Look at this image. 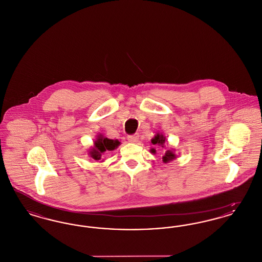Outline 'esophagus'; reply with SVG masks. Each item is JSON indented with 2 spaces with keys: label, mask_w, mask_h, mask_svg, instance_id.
<instances>
[{
  "label": "esophagus",
  "mask_w": 262,
  "mask_h": 262,
  "mask_svg": "<svg viewBox=\"0 0 262 262\" xmlns=\"http://www.w3.org/2000/svg\"><path fill=\"white\" fill-rule=\"evenodd\" d=\"M138 139H139V136L138 135H132V136L127 137V140L129 142H132V143H137Z\"/></svg>",
  "instance_id": "esophagus-1"
}]
</instances>
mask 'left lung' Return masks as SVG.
<instances>
[{"instance_id": "obj_1", "label": "left lung", "mask_w": 262, "mask_h": 262, "mask_svg": "<svg viewBox=\"0 0 262 262\" xmlns=\"http://www.w3.org/2000/svg\"><path fill=\"white\" fill-rule=\"evenodd\" d=\"M165 140H166V137H164L162 134H157L155 137L151 139V143H152L153 145H160V146L164 147ZM150 152L155 154V153H156V150L154 149V148H152V149H150ZM176 158H177V156H176V154H174L172 150H167L166 153H165V155L162 157V161L164 163L171 162V161H173Z\"/></svg>"}]
</instances>
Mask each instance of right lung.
<instances>
[{
	"label": "right lung",
	"mask_w": 262,
	"mask_h": 262,
	"mask_svg": "<svg viewBox=\"0 0 262 262\" xmlns=\"http://www.w3.org/2000/svg\"><path fill=\"white\" fill-rule=\"evenodd\" d=\"M120 141L118 139H110L104 137L102 135L97 136V138L94 141V146L89 150V155L94 160H100L102 154L105 151H112L120 145Z\"/></svg>",
	"instance_id": "obj_1"
}]
</instances>
